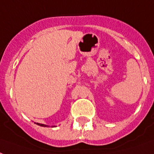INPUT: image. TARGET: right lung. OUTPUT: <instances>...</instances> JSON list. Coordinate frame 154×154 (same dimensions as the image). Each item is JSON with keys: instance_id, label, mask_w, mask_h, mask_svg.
I'll list each match as a JSON object with an SVG mask.
<instances>
[{"instance_id": "obj_1", "label": "right lung", "mask_w": 154, "mask_h": 154, "mask_svg": "<svg viewBox=\"0 0 154 154\" xmlns=\"http://www.w3.org/2000/svg\"><path fill=\"white\" fill-rule=\"evenodd\" d=\"M36 124H37V125H39V126H47L46 125H44V124H41V123H36Z\"/></svg>"}]
</instances>
